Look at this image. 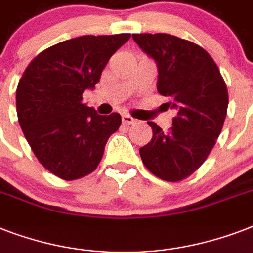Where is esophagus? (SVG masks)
Instances as JSON below:
<instances>
[{
    "label": "esophagus",
    "instance_id": "34e87169",
    "mask_svg": "<svg viewBox=\"0 0 253 253\" xmlns=\"http://www.w3.org/2000/svg\"><path fill=\"white\" fill-rule=\"evenodd\" d=\"M122 122L125 123V125H132V123L136 122V119H134L132 117H131V115H128V114H123Z\"/></svg>",
    "mask_w": 253,
    "mask_h": 253
}]
</instances>
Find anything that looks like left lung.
I'll return each instance as SVG.
<instances>
[{
    "instance_id": "8db88e82",
    "label": "left lung",
    "mask_w": 253,
    "mask_h": 253,
    "mask_svg": "<svg viewBox=\"0 0 253 253\" xmlns=\"http://www.w3.org/2000/svg\"><path fill=\"white\" fill-rule=\"evenodd\" d=\"M132 38L156 61L158 91L177 113L167 132L148 122L154 135L139 150L140 158L152 174L177 182L196 172L215 146L227 114V86L201 45L169 34H132Z\"/></svg>"
}]
</instances>
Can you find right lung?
<instances>
[{"mask_svg": "<svg viewBox=\"0 0 253 253\" xmlns=\"http://www.w3.org/2000/svg\"><path fill=\"white\" fill-rule=\"evenodd\" d=\"M130 34L84 35L42 51L17 87L18 122L42 166L63 180L87 176L103 156L107 139L118 130V113L98 115L83 103L103 68Z\"/></svg>", "mask_w": 253, "mask_h": 253, "instance_id": "1", "label": "right lung"}]
</instances>
